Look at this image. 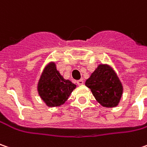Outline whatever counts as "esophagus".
<instances>
[{
    "mask_svg": "<svg viewBox=\"0 0 147 147\" xmlns=\"http://www.w3.org/2000/svg\"><path fill=\"white\" fill-rule=\"evenodd\" d=\"M77 84L78 85H82V84H84V80H77Z\"/></svg>",
    "mask_w": 147,
    "mask_h": 147,
    "instance_id": "esophagus-1",
    "label": "esophagus"
}]
</instances>
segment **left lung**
I'll use <instances>...</instances> for the list:
<instances>
[{
  "label": "left lung",
  "instance_id": "left-lung-1",
  "mask_svg": "<svg viewBox=\"0 0 147 147\" xmlns=\"http://www.w3.org/2000/svg\"><path fill=\"white\" fill-rule=\"evenodd\" d=\"M85 85L90 89L95 99L105 107H116L123 94L119 77L108 65H99L86 80Z\"/></svg>",
  "mask_w": 147,
  "mask_h": 147
}]
</instances>
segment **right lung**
I'll use <instances>...</instances> for the list:
<instances>
[{
	"instance_id": "obj_1",
	"label": "right lung",
	"mask_w": 147,
	"mask_h": 147,
	"mask_svg": "<svg viewBox=\"0 0 147 147\" xmlns=\"http://www.w3.org/2000/svg\"><path fill=\"white\" fill-rule=\"evenodd\" d=\"M76 85L60 75L54 63H49L39 80V95L48 107L61 106L68 99Z\"/></svg>"
}]
</instances>
